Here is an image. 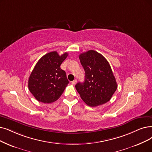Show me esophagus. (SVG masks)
<instances>
[{
  "instance_id": "esophagus-1",
  "label": "esophagus",
  "mask_w": 152,
  "mask_h": 152,
  "mask_svg": "<svg viewBox=\"0 0 152 152\" xmlns=\"http://www.w3.org/2000/svg\"><path fill=\"white\" fill-rule=\"evenodd\" d=\"M77 80L75 79V80H73L72 82V85H75L76 83H77Z\"/></svg>"
}]
</instances>
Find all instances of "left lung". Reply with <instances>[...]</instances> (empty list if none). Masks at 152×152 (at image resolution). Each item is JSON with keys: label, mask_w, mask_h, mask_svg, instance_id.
Here are the masks:
<instances>
[{"label": "left lung", "mask_w": 152, "mask_h": 152, "mask_svg": "<svg viewBox=\"0 0 152 152\" xmlns=\"http://www.w3.org/2000/svg\"><path fill=\"white\" fill-rule=\"evenodd\" d=\"M86 75L83 83L75 86L81 99L90 107L104 104L117 88L110 65L100 53L90 50L79 56Z\"/></svg>", "instance_id": "1"}]
</instances>
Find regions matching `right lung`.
<instances>
[{"label":"right lung","mask_w":152,"mask_h":152,"mask_svg":"<svg viewBox=\"0 0 152 152\" xmlns=\"http://www.w3.org/2000/svg\"><path fill=\"white\" fill-rule=\"evenodd\" d=\"M67 56L66 52L59 56L53 51L45 54L36 64L28 83L30 92L36 100L50 104L62 95L69 81L60 65Z\"/></svg>","instance_id":"right-lung-1"}]
</instances>
